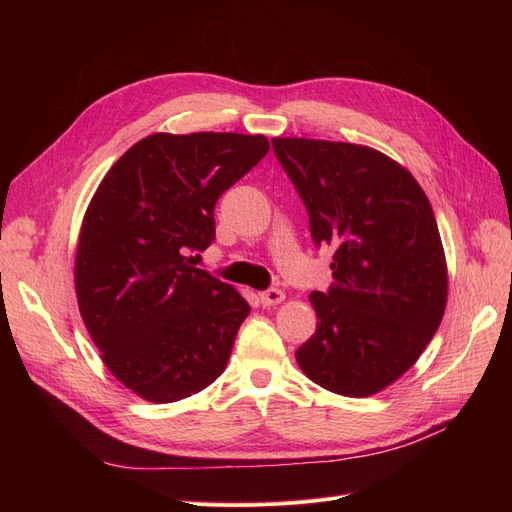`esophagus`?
<instances>
[{
	"label": "esophagus",
	"instance_id": "1",
	"mask_svg": "<svg viewBox=\"0 0 512 512\" xmlns=\"http://www.w3.org/2000/svg\"><path fill=\"white\" fill-rule=\"evenodd\" d=\"M258 299H260V303L265 305V307H271V305L282 303V301L286 299V294H284L280 288H269V290H265V292H260Z\"/></svg>",
	"mask_w": 512,
	"mask_h": 512
}]
</instances>
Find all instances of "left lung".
Returning <instances> with one entry per match:
<instances>
[{"mask_svg":"<svg viewBox=\"0 0 512 512\" xmlns=\"http://www.w3.org/2000/svg\"><path fill=\"white\" fill-rule=\"evenodd\" d=\"M273 149L312 239L333 250V284L309 294L318 324L297 363L331 393L376 395L418 361L444 316L448 271L429 198L378 149L290 136Z\"/></svg>","mask_w":512,"mask_h":512,"instance_id":"left-lung-1","label":"left lung"}]
</instances>
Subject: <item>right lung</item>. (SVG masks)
Instances as JSON below:
<instances>
[{
	"instance_id": "obj_1",
	"label": "right lung",
	"mask_w": 512,
	"mask_h": 512,
	"mask_svg": "<svg viewBox=\"0 0 512 512\" xmlns=\"http://www.w3.org/2000/svg\"><path fill=\"white\" fill-rule=\"evenodd\" d=\"M262 134L156 132L111 166L74 258L85 327L108 371L151 404L190 397L226 369L250 305L194 267L218 198L267 156Z\"/></svg>"
}]
</instances>
